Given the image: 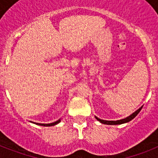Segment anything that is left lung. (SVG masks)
Here are the masks:
<instances>
[{
  "label": "left lung",
  "mask_w": 158,
  "mask_h": 158,
  "mask_svg": "<svg viewBox=\"0 0 158 158\" xmlns=\"http://www.w3.org/2000/svg\"><path fill=\"white\" fill-rule=\"evenodd\" d=\"M142 107H140L139 109H138L135 112H134L132 115H130V116H128V117L125 118V119H122V120H101V119H99V118L96 117V119L98 121H100L101 123L102 124H105V125H120V124H124V123H126V122H129L131 120H133L134 118L136 116V115L139 114L140 110H141Z\"/></svg>",
  "instance_id": "8db88e82"
}]
</instances>
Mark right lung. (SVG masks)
<instances>
[{"label": "right lung", "instance_id": "add662e5", "mask_svg": "<svg viewBox=\"0 0 158 158\" xmlns=\"http://www.w3.org/2000/svg\"><path fill=\"white\" fill-rule=\"evenodd\" d=\"M60 121V120H58L53 123H50V124H38V125H42V126H52V125H56V124H58Z\"/></svg>", "mask_w": 158, "mask_h": 158}]
</instances>
